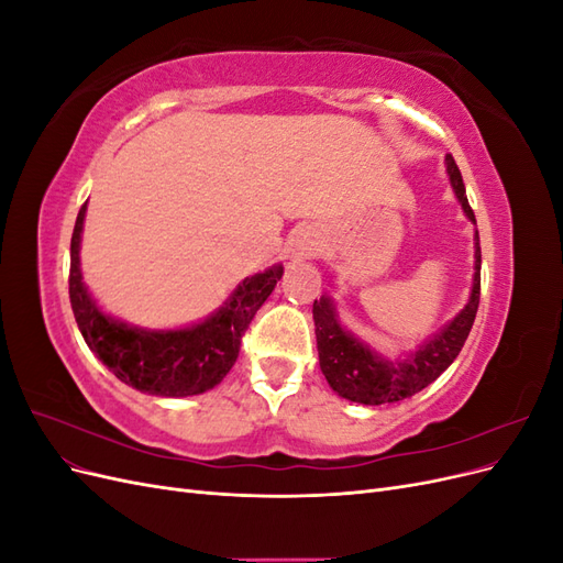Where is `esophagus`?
I'll use <instances>...</instances> for the list:
<instances>
[{"label":"esophagus","instance_id":"obj_1","mask_svg":"<svg viewBox=\"0 0 563 563\" xmlns=\"http://www.w3.org/2000/svg\"><path fill=\"white\" fill-rule=\"evenodd\" d=\"M319 246V236L314 230H298L291 242V255L294 258H310Z\"/></svg>","mask_w":563,"mask_h":563}]
</instances>
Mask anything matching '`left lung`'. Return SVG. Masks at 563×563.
I'll list each match as a JSON object with an SVG mask.
<instances>
[{
    "mask_svg": "<svg viewBox=\"0 0 563 563\" xmlns=\"http://www.w3.org/2000/svg\"><path fill=\"white\" fill-rule=\"evenodd\" d=\"M446 172L451 176V185L455 197L463 203L467 218L476 225L474 211L465 195V183L460 176V168L451 155H446ZM474 284L472 296L449 327L441 329L432 340H428L416 354L404 362H383L380 356L373 354L360 340L350 335L338 323L335 308L329 298H319L312 305L314 314V333H317V350H319V366L327 376L329 385L356 404L380 406L401 401L413 397L416 391L424 389L444 373L455 356L463 350L465 340L472 331V323L479 310L482 296V246L479 232H476V251H474Z\"/></svg>",
    "mask_w": 563,
    "mask_h": 563,
    "instance_id": "8db88e82",
    "label": "left lung"
}]
</instances>
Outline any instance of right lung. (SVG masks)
<instances>
[{
    "instance_id": "add662e5",
    "label": "right lung",
    "mask_w": 563,
    "mask_h": 563,
    "mask_svg": "<svg viewBox=\"0 0 563 563\" xmlns=\"http://www.w3.org/2000/svg\"><path fill=\"white\" fill-rule=\"evenodd\" d=\"M87 201L77 213L70 242V302L91 352L114 376L157 397L201 395L228 376L240 356L242 335L253 314L275 291L284 267L275 265L244 279L230 300L207 321L180 331H143L106 317L96 308L79 269V240Z\"/></svg>"
}]
</instances>
